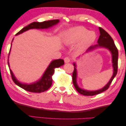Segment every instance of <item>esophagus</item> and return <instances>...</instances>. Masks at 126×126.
<instances>
[{
	"instance_id": "34e87169",
	"label": "esophagus",
	"mask_w": 126,
	"mask_h": 126,
	"mask_svg": "<svg viewBox=\"0 0 126 126\" xmlns=\"http://www.w3.org/2000/svg\"><path fill=\"white\" fill-rule=\"evenodd\" d=\"M70 59L69 58V57H66L64 59V61H65V63H69V62H70Z\"/></svg>"
}]
</instances>
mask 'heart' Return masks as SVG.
Instances as JSON below:
<instances>
[{
    "instance_id": "b5f03b06",
    "label": "heart",
    "mask_w": 126,
    "mask_h": 126,
    "mask_svg": "<svg viewBox=\"0 0 126 126\" xmlns=\"http://www.w3.org/2000/svg\"><path fill=\"white\" fill-rule=\"evenodd\" d=\"M96 34L94 32L89 31L83 27H76L71 28L67 33L66 41L69 44H75L81 41L80 46L85 47L95 40Z\"/></svg>"
}]
</instances>
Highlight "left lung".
<instances>
[{"mask_svg":"<svg viewBox=\"0 0 126 126\" xmlns=\"http://www.w3.org/2000/svg\"><path fill=\"white\" fill-rule=\"evenodd\" d=\"M100 32V36L98 38L97 45H94L93 46H90L89 48L87 51L92 50L96 47H104L108 49L110 51L112 55V63L113 67V74L112 77L111 78L110 81L102 89H100V90H95V91H88L82 89L80 88L78 86L77 83V71L76 69V65L75 63H74V70L73 73V76H72V79H73V82L74 85L75 86L76 90H77L78 93L81 94L83 95L86 96H93L95 95L100 94L101 93L106 91L110 87V84L112 83L113 79H114L115 75H117V71H118V49L115 46L114 41H113L112 38L107 33L106 31L103 30L102 28L99 27Z\"/></svg>","mask_w":126,"mask_h":126,"instance_id":"left-lung-1","label":"left lung"}]
</instances>
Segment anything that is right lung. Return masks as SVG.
I'll return each instance as SVG.
<instances>
[{
	"label": "right lung",
	"mask_w": 126,
	"mask_h": 126,
	"mask_svg": "<svg viewBox=\"0 0 126 126\" xmlns=\"http://www.w3.org/2000/svg\"><path fill=\"white\" fill-rule=\"evenodd\" d=\"M59 22V19H53L47 20V21H44L42 22H33L25 27L23 28H22L20 31L18 32L16 35L22 33L30 29H44V28H48L51 27L52 26H54ZM11 51L10 49L9 52ZM8 66L9 67V62H8ZM64 64V61L62 59H57L55 60L52 61L49 65L48 67L47 68L46 70L45 71L44 75L41 78V79L36 82H34L33 84H22L19 81H18L16 78L14 77L13 72L12 71L11 69L10 70V73L11 74V77L12 80L14 81L16 85L19 86V87L22 88L27 91L32 92V93H42L46 90H48L50 88V86L52 85V77L53 74H54L55 69L56 67H59L61 66Z\"/></svg>",
	"instance_id": "right-lung-1"
}]
</instances>
